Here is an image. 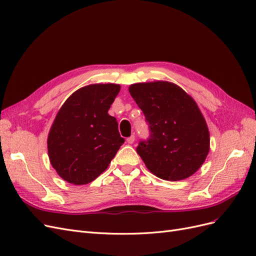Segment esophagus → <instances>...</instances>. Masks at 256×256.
<instances>
[{
  "label": "esophagus",
  "instance_id": "34e87169",
  "mask_svg": "<svg viewBox=\"0 0 256 256\" xmlns=\"http://www.w3.org/2000/svg\"><path fill=\"white\" fill-rule=\"evenodd\" d=\"M134 140H136V136H131L127 138V143L128 144H132L134 142Z\"/></svg>",
  "mask_w": 256,
  "mask_h": 256
}]
</instances>
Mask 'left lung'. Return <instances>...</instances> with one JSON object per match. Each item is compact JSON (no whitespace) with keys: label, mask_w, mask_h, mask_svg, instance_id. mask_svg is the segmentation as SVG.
Wrapping results in <instances>:
<instances>
[{"label":"left lung","mask_w":256,"mask_h":256,"mask_svg":"<svg viewBox=\"0 0 256 256\" xmlns=\"http://www.w3.org/2000/svg\"><path fill=\"white\" fill-rule=\"evenodd\" d=\"M129 92L148 124L150 138L136 152L161 180L177 182L194 174L209 152V131L196 102L178 85L136 83Z\"/></svg>","instance_id":"8db88e82"}]
</instances>
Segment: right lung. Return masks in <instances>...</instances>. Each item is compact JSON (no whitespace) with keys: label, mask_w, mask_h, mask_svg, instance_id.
Masks as SVG:
<instances>
[{"label":"right lung","mask_w":256,"mask_h":256,"mask_svg":"<svg viewBox=\"0 0 256 256\" xmlns=\"http://www.w3.org/2000/svg\"><path fill=\"white\" fill-rule=\"evenodd\" d=\"M120 90L118 84L88 85L69 96L58 112L48 136V154L67 182L96 180L125 142L118 120L108 114Z\"/></svg>","instance_id":"add662e5"}]
</instances>
